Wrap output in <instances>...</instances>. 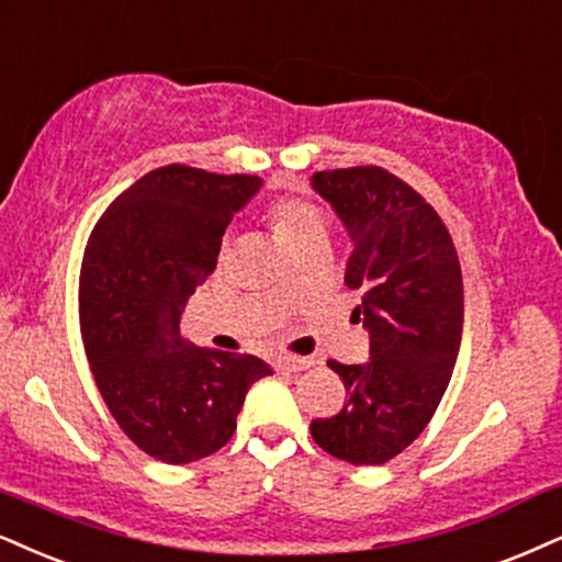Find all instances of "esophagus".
I'll return each instance as SVG.
<instances>
[{"label":"esophagus","instance_id":"esophagus-1","mask_svg":"<svg viewBox=\"0 0 562 562\" xmlns=\"http://www.w3.org/2000/svg\"><path fill=\"white\" fill-rule=\"evenodd\" d=\"M315 362L310 357H296V355H283V357H276L273 367L276 370H289V372H300V370H307V367H313Z\"/></svg>","mask_w":562,"mask_h":562}]
</instances>
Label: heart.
<instances>
[{"mask_svg": "<svg viewBox=\"0 0 562 562\" xmlns=\"http://www.w3.org/2000/svg\"><path fill=\"white\" fill-rule=\"evenodd\" d=\"M268 224L289 252H294L296 247L307 245V241L317 237H325V232H328L323 207L315 200L302 195H286L276 200L268 207Z\"/></svg>", "mask_w": 562, "mask_h": 562, "instance_id": "b5f03b06", "label": "heart"}]
</instances>
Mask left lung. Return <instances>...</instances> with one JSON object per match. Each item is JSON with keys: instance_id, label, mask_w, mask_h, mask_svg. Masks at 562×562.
I'll use <instances>...</instances> for the list:
<instances>
[{"instance_id": "1", "label": "left lung", "mask_w": 562, "mask_h": 562, "mask_svg": "<svg viewBox=\"0 0 562 562\" xmlns=\"http://www.w3.org/2000/svg\"><path fill=\"white\" fill-rule=\"evenodd\" d=\"M313 187L355 245L344 281L362 292L355 313L370 330V362L328 359L349 401L310 432L325 453L375 467L419 438L453 375L463 328L459 252L438 211L380 166L317 171Z\"/></svg>"}]
</instances>
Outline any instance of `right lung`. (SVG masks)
Listing matches in <instances>:
<instances>
[{
	"label": "right lung",
	"instance_id": "add662e5",
	"mask_svg": "<svg viewBox=\"0 0 562 562\" xmlns=\"http://www.w3.org/2000/svg\"><path fill=\"white\" fill-rule=\"evenodd\" d=\"M249 175L169 164L103 211L80 268V334L109 412L137 448L190 463L232 440L258 357L179 336L187 296L216 270L228 221L258 192Z\"/></svg>",
	"mask_w": 562,
	"mask_h": 562
}]
</instances>
